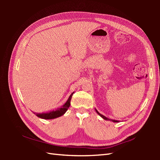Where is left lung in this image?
<instances>
[{"label": "left lung", "instance_id": "8db88e82", "mask_svg": "<svg viewBox=\"0 0 160 160\" xmlns=\"http://www.w3.org/2000/svg\"><path fill=\"white\" fill-rule=\"evenodd\" d=\"M96 111L97 112V113L100 115V116L101 117V118H102L104 120H110V121H112V122H118V120H111V119H108V118H107V117H105V116H104L103 115H102V114H100L99 112H98L96 109Z\"/></svg>", "mask_w": 160, "mask_h": 160}]
</instances>
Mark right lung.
<instances>
[{
  "label": "right lung",
  "instance_id": "right-lung-1",
  "mask_svg": "<svg viewBox=\"0 0 160 160\" xmlns=\"http://www.w3.org/2000/svg\"><path fill=\"white\" fill-rule=\"evenodd\" d=\"M73 93H74V92H73L70 95V96L69 97V98H68V100L65 102V104H63L61 107L58 108L56 110L51 111L49 112H47V113H33L36 114L37 117L42 118V119H45V120H52V119H55V118L62 116V115H63L64 113H66V111L70 107L71 97H72Z\"/></svg>",
  "mask_w": 160,
  "mask_h": 160
}]
</instances>
